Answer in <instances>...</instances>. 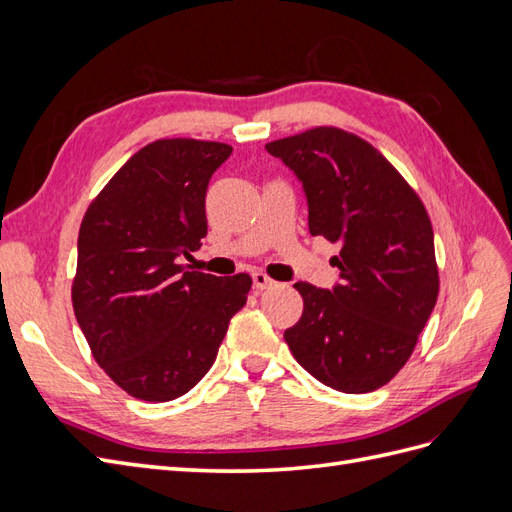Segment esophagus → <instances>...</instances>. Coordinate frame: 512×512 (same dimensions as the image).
Instances as JSON below:
<instances>
[{
	"mask_svg": "<svg viewBox=\"0 0 512 512\" xmlns=\"http://www.w3.org/2000/svg\"><path fill=\"white\" fill-rule=\"evenodd\" d=\"M252 280H254V288L256 290H267V288L275 286V282L271 280V277L267 273H262V271H254L252 273Z\"/></svg>",
	"mask_w": 512,
	"mask_h": 512,
	"instance_id": "obj_1",
	"label": "esophagus"
}]
</instances>
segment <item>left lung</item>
I'll list each match as a JSON object with an SVG mask.
<instances>
[{
	"instance_id": "obj_1",
	"label": "left lung",
	"mask_w": 512,
	"mask_h": 512,
	"mask_svg": "<svg viewBox=\"0 0 512 512\" xmlns=\"http://www.w3.org/2000/svg\"><path fill=\"white\" fill-rule=\"evenodd\" d=\"M303 185L312 235L339 243V282H297L303 316L284 339L342 393H371L406 365L438 301L433 228L421 198L363 138L314 128L267 145Z\"/></svg>"
}]
</instances>
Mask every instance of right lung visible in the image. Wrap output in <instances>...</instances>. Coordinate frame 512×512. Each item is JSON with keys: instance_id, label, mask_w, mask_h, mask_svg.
<instances>
[{"instance_id": "obj_1", "label": "right lung", "mask_w": 512, "mask_h": 512, "mask_svg": "<svg viewBox=\"0 0 512 512\" xmlns=\"http://www.w3.org/2000/svg\"><path fill=\"white\" fill-rule=\"evenodd\" d=\"M230 145L162 138L123 164L89 205L72 284L96 363L128 395L170 401L211 369L252 277L185 271L207 235L205 196Z\"/></svg>"}]
</instances>
